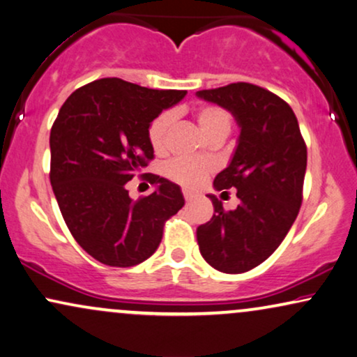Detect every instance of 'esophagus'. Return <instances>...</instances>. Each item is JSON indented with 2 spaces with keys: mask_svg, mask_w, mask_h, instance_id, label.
Returning <instances> with one entry per match:
<instances>
[{
  "mask_svg": "<svg viewBox=\"0 0 357 357\" xmlns=\"http://www.w3.org/2000/svg\"><path fill=\"white\" fill-rule=\"evenodd\" d=\"M183 194H184V199H186V202H191V201H192V199H194V197H196V196H194V192H191V191H188V189H184V191H183Z\"/></svg>",
  "mask_w": 357,
  "mask_h": 357,
  "instance_id": "1",
  "label": "esophagus"
}]
</instances>
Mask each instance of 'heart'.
Wrapping results in <instances>:
<instances>
[{
  "label": "heart",
  "mask_w": 357,
  "mask_h": 357,
  "mask_svg": "<svg viewBox=\"0 0 357 357\" xmlns=\"http://www.w3.org/2000/svg\"><path fill=\"white\" fill-rule=\"evenodd\" d=\"M197 122L207 137H227L231 129V114L217 104H206L197 109ZM174 121L173 111H165L151 121L149 127V140L151 149L155 151L166 150L168 145V134ZM213 166L207 160H186L178 158L169 161L166 166V174L174 183L184 188H197L206 181V178L212 173Z\"/></svg>",
  "instance_id": "b5f03b06"
}]
</instances>
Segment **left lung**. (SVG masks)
Wrapping results in <instances>:
<instances>
[{
  "instance_id": "8db88e82",
  "label": "left lung",
  "mask_w": 357,
  "mask_h": 357,
  "mask_svg": "<svg viewBox=\"0 0 357 357\" xmlns=\"http://www.w3.org/2000/svg\"><path fill=\"white\" fill-rule=\"evenodd\" d=\"M197 96L230 111L240 127L230 165L213 179L217 191L236 189L240 206L225 211L208 194L213 215L197 227L199 250L220 273H246L278 250L297 218L307 146L292 107L268 89L231 83Z\"/></svg>"
}]
</instances>
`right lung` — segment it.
Masks as SVG:
<instances>
[{"mask_svg":"<svg viewBox=\"0 0 357 357\" xmlns=\"http://www.w3.org/2000/svg\"><path fill=\"white\" fill-rule=\"evenodd\" d=\"M186 96L102 78L71 93L50 130V184L78 245L99 263L129 268L158 248L184 206L178 184L145 174L155 192L132 201L126 184L153 160L149 127Z\"/></svg>","mask_w":357,"mask_h":357,"instance_id":"add662e5","label":"right lung"}]
</instances>
